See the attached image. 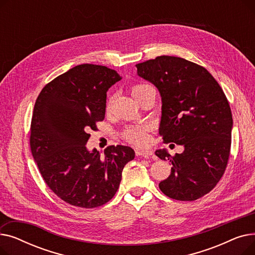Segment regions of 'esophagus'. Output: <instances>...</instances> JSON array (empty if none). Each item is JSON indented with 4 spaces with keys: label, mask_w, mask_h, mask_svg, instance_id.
I'll return each mask as SVG.
<instances>
[{
    "label": "esophagus",
    "mask_w": 255,
    "mask_h": 255,
    "mask_svg": "<svg viewBox=\"0 0 255 255\" xmlns=\"http://www.w3.org/2000/svg\"><path fill=\"white\" fill-rule=\"evenodd\" d=\"M137 156L143 157V158H150V157H154V153L153 151L149 150V149H144V150H136L135 151Z\"/></svg>",
    "instance_id": "obj_1"
}]
</instances>
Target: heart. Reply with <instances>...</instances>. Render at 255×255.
I'll return each mask as SVG.
<instances>
[{
    "label": "heart",
    "mask_w": 255,
    "mask_h": 255,
    "mask_svg": "<svg viewBox=\"0 0 255 255\" xmlns=\"http://www.w3.org/2000/svg\"><path fill=\"white\" fill-rule=\"evenodd\" d=\"M146 87H149V86L148 85L133 86L131 88L132 96L134 97L136 100H138L142 91ZM110 109H111V101L107 102V105H106V110L110 111ZM123 136L127 141H129L131 143H134L136 145H141V144L145 143L146 139H148V137H146V128L145 127H129L123 132Z\"/></svg>",
    "instance_id": "heart-1"
}]
</instances>
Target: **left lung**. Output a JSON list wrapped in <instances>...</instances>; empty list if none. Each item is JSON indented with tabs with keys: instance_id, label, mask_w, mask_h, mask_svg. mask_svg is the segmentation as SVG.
<instances>
[{
	"instance_id": "obj_1",
	"label": "left lung",
	"mask_w": 255,
	"mask_h": 255,
	"mask_svg": "<svg viewBox=\"0 0 255 255\" xmlns=\"http://www.w3.org/2000/svg\"><path fill=\"white\" fill-rule=\"evenodd\" d=\"M136 68L161 95L159 134L166 143L184 146L175 156L165 149L155 152L172 165L159 188L172 199L192 202L209 193L225 171L233 128L229 101L206 68L185 59L160 56Z\"/></svg>"
}]
</instances>
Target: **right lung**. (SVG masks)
Instances as JSON below:
<instances>
[{
	"instance_id": "obj_1",
	"label": "right lung",
	"mask_w": 255,
	"mask_h": 255,
	"mask_svg": "<svg viewBox=\"0 0 255 255\" xmlns=\"http://www.w3.org/2000/svg\"><path fill=\"white\" fill-rule=\"evenodd\" d=\"M121 78L105 66L77 65L48 83L35 102L32 155L46 185L67 204L92 209L110 202L134 159L130 146H107L104 157L86 146L89 131L104 120L107 91Z\"/></svg>"
}]
</instances>
